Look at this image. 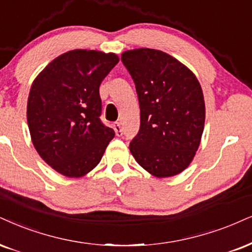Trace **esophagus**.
I'll return each mask as SVG.
<instances>
[{"label":"esophagus","instance_id":"esophagus-1","mask_svg":"<svg viewBox=\"0 0 252 252\" xmlns=\"http://www.w3.org/2000/svg\"><path fill=\"white\" fill-rule=\"evenodd\" d=\"M113 129H114V131H116V134H117L118 136L123 135V129H121L120 123H114V124H113Z\"/></svg>","mask_w":252,"mask_h":252}]
</instances>
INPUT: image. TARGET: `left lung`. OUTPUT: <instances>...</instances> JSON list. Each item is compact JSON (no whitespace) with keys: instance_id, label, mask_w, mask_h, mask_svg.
Masks as SVG:
<instances>
[{"instance_id":"obj_1","label":"left lung","mask_w":252,"mask_h":252,"mask_svg":"<svg viewBox=\"0 0 252 252\" xmlns=\"http://www.w3.org/2000/svg\"><path fill=\"white\" fill-rule=\"evenodd\" d=\"M121 62L135 84L140 128L129 151L157 178L181 173L195 157L203 133L206 107L195 74L166 52L135 49Z\"/></svg>"}]
</instances>
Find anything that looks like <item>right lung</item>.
<instances>
[{
	"mask_svg": "<svg viewBox=\"0 0 252 252\" xmlns=\"http://www.w3.org/2000/svg\"><path fill=\"white\" fill-rule=\"evenodd\" d=\"M117 55L72 50L61 55L31 85L27 106L31 140L43 160L67 178L100 162L114 131L100 120L99 86Z\"/></svg>",
	"mask_w": 252,
	"mask_h": 252,
	"instance_id": "add662e5",
	"label": "right lung"
}]
</instances>
